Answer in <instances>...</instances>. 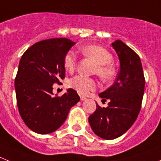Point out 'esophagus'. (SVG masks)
I'll list each match as a JSON object with an SVG mask.
<instances>
[{
  "label": "esophagus",
  "mask_w": 161,
  "mask_h": 161,
  "mask_svg": "<svg viewBox=\"0 0 161 161\" xmlns=\"http://www.w3.org/2000/svg\"><path fill=\"white\" fill-rule=\"evenodd\" d=\"M86 99V97H84V96H80V100L81 101H84Z\"/></svg>",
  "instance_id": "1"
}]
</instances>
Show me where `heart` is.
Masks as SVG:
<instances>
[{
    "label": "heart",
    "mask_w": 161,
    "mask_h": 161,
    "mask_svg": "<svg viewBox=\"0 0 161 161\" xmlns=\"http://www.w3.org/2000/svg\"><path fill=\"white\" fill-rule=\"evenodd\" d=\"M82 54L92 59L97 68L95 72L103 81L111 80L114 75V69L111 65L112 61L111 53L102 47L97 45H88L80 49ZM76 56L73 50H69L63 57V66L67 72H73L76 65ZM69 85L81 95H86L88 92L96 88L94 79L83 76H76L70 79Z\"/></svg>",
    "instance_id": "b5f03b06"
}]
</instances>
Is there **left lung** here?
Returning a JSON list of instances; mask_svg holds the SVG:
<instances>
[{"mask_svg": "<svg viewBox=\"0 0 161 161\" xmlns=\"http://www.w3.org/2000/svg\"><path fill=\"white\" fill-rule=\"evenodd\" d=\"M119 57L120 71L115 82L99 93L108 107L96 110L88 118L93 132L99 137L112 140L125 134L137 119L145 90V76L138 55L121 40L111 43Z\"/></svg>", "mask_w": 161, "mask_h": 161, "instance_id": "obj_1", "label": "left lung"}]
</instances>
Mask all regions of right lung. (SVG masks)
<instances>
[{
  "label": "right lung",
  "instance_id": "add662e5",
  "mask_svg": "<svg viewBox=\"0 0 161 161\" xmlns=\"http://www.w3.org/2000/svg\"><path fill=\"white\" fill-rule=\"evenodd\" d=\"M76 42L65 38L40 41L29 47L19 61L15 79L19 114L29 129L39 134L57 130L80 100L75 90L53 96V85L65 78L63 57Z\"/></svg>",
  "mask_w": 161,
  "mask_h": 161
}]
</instances>
